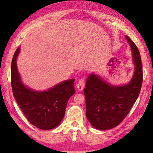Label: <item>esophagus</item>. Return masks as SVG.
I'll return each mask as SVG.
<instances>
[{"mask_svg":"<svg viewBox=\"0 0 153 153\" xmlns=\"http://www.w3.org/2000/svg\"><path fill=\"white\" fill-rule=\"evenodd\" d=\"M84 87H85V80L83 78L79 80V82L77 83V87L78 91H83Z\"/></svg>","mask_w":153,"mask_h":153,"instance_id":"esophagus-1","label":"esophagus"}]
</instances>
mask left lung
Here are the masks:
<instances>
[{
    "mask_svg": "<svg viewBox=\"0 0 153 153\" xmlns=\"http://www.w3.org/2000/svg\"><path fill=\"white\" fill-rule=\"evenodd\" d=\"M130 46L134 74L130 81L122 85L106 82L99 75L90 74L83 92L85 97L86 116L94 128L107 130L118 126L128 115L138 98L143 82L141 58L130 38L126 35Z\"/></svg>",
    "mask_w": 153,
    "mask_h": 153,
    "instance_id": "8db88e82",
    "label": "left lung"
}]
</instances>
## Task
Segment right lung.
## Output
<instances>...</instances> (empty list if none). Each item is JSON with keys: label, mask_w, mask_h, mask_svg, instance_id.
I'll use <instances>...</instances> for the list:
<instances>
[{"label": "right lung", "mask_w": 153, "mask_h": 153, "mask_svg": "<svg viewBox=\"0 0 153 153\" xmlns=\"http://www.w3.org/2000/svg\"><path fill=\"white\" fill-rule=\"evenodd\" d=\"M20 47L16 51L11 65V84L19 108L31 124L49 130L62 120L68 100L75 93L74 79L60 82L45 91H36L23 83L17 68Z\"/></svg>", "instance_id": "obj_1"}]
</instances>
